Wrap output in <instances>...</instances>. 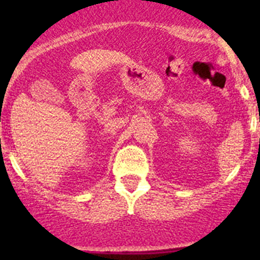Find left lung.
<instances>
[{"label": "left lung", "mask_w": 260, "mask_h": 260, "mask_svg": "<svg viewBox=\"0 0 260 260\" xmlns=\"http://www.w3.org/2000/svg\"><path fill=\"white\" fill-rule=\"evenodd\" d=\"M259 121H260V118H259Z\"/></svg>", "instance_id": "1"}]
</instances>
